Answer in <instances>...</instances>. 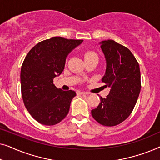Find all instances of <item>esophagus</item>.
Listing matches in <instances>:
<instances>
[{"label": "esophagus", "instance_id": "34e87169", "mask_svg": "<svg viewBox=\"0 0 160 160\" xmlns=\"http://www.w3.org/2000/svg\"><path fill=\"white\" fill-rule=\"evenodd\" d=\"M78 95H89V92H81V91H78L77 92Z\"/></svg>", "mask_w": 160, "mask_h": 160}]
</instances>
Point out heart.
<instances>
[{
    "mask_svg": "<svg viewBox=\"0 0 160 160\" xmlns=\"http://www.w3.org/2000/svg\"><path fill=\"white\" fill-rule=\"evenodd\" d=\"M84 60H89V59H91V58H98V54H96L95 52L87 51L84 53Z\"/></svg>",
    "mask_w": 160,
    "mask_h": 160,
    "instance_id": "heart-1",
    "label": "heart"
}]
</instances>
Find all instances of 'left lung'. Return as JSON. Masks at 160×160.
<instances>
[{"instance_id":"left-lung-1","label":"left lung","mask_w":160,"mask_h":160,"mask_svg":"<svg viewBox=\"0 0 160 160\" xmlns=\"http://www.w3.org/2000/svg\"><path fill=\"white\" fill-rule=\"evenodd\" d=\"M101 49L106 60V74L102 82L111 87L106 98L100 97L92 116L103 126L113 127L131 114L141 88L139 64L130 50L113 40L103 41Z\"/></svg>"}]
</instances>
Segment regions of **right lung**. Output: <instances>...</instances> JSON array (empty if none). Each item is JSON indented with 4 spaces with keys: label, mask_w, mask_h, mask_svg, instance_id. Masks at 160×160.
<instances>
[{
    "label": "right lung",
    "mask_w": 160,
    "mask_h": 160,
    "mask_svg": "<svg viewBox=\"0 0 160 160\" xmlns=\"http://www.w3.org/2000/svg\"><path fill=\"white\" fill-rule=\"evenodd\" d=\"M82 41L53 37L37 43L26 55L21 68L22 96L28 112L40 124L54 125L68 113L76 94L58 89L53 79L64 70L68 54Z\"/></svg>",
    "instance_id": "1"
}]
</instances>
